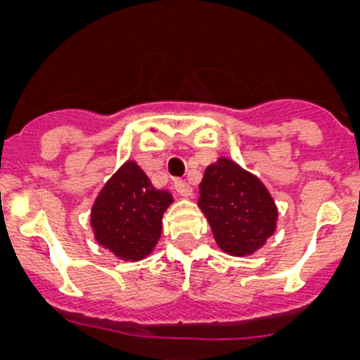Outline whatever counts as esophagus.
Returning <instances> with one entry per match:
<instances>
[{
    "mask_svg": "<svg viewBox=\"0 0 360 360\" xmlns=\"http://www.w3.org/2000/svg\"><path fill=\"white\" fill-rule=\"evenodd\" d=\"M174 191H176L180 196H186V198L193 195V189H191V186L186 180H174Z\"/></svg>",
    "mask_w": 360,
    "mask_h": 360,
    "instance_id": "34e87169",
    "label": "esophagus"
}]
</instances>
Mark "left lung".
Returning a JSON list of instances; mask_svg holds the SVG:
<instances>
[{
  "mask_svg": "<svg viewBox=\"0 0 360 360\" xmlns=\"http://www.w3.org/2000/svg\"><path fill=\"white\" fill-rule=\"evenodd\" d=\"M198 205L218 247L231 256L256 252L276 231L278 209L269 191L229 158H219L205 169Z\"/></svg>",
  "mask_w": 360,
  "mask_h": 360,
  "instance_id": "1",
  "label": "left lung"
}]
</instances>
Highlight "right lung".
<instances>
[{
	"mask_svg": "<svg viewBox=\"0 0 360 360\" xmlns=\"http://www.w3.org/2000/svg\"><path fill=\"white\" fill-rule=\"evenodd\" d=\"M171 202V193L155 189L135 162H126L94 203L95 240L122 259H142L157 245L162 214Z\"/></svg>",
	"mask_w": 360,
	"mask_h": 360,
	"instance_id": "obj_1",
	"label": "right lung"
}]
</instances>
